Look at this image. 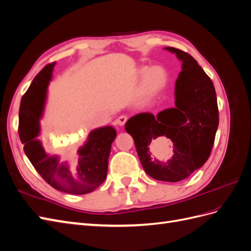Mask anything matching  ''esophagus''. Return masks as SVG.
Here are the masks:
<instances>
[{"instance_id": "1", "label": "esophagus", "mask_w": 251, "mask_h": 251, "mask_svg": "<svg viewBox=\"0 0 251 251\" xmlns=\"http://www.w3.org/2000/svg\"><path fill=\"white\" fill-rule=\"evenodd\" d=\"M126 120H127V117H126V115H120V116L115 120V125L123 126L126 124Z\"/></svg>"}]
</instances>
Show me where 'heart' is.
<instances>
[{
    "mask_svg": "<svg viewBox=\"0 0 251 251\" xmlns=\"http://www.w3.org/2000/svg\"><path fill=\"white\" fill-rule=\"evenodd\" d=\"M138 74L143 77L141 86V95L144 97H153L162 91L169 80V75L163 67L155 66L141 67Z\"/></svg>",
    "mask_w": 251,
    "mask_h": 251,
    "instance_id": "1",
    "label": "heart"
}]
</instances>
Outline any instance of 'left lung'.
I'll list each match as a JSON object with an SVG mask.
<instances>
[{
	"label": "left lung",
	"instance_id": "8db88e82",
	"mask_svg": "<svg viewBox=\"0 0 251 251\" xmlns=\"http://www.w3.org/2000/svg\"><path fill=\"white\" fill-rule=\"evenodd\" d=\"M182 62L175 86L176 107L155 117L139 113L126 124L146 173L156 180L178 182L207 161L219 126L214 83L188 53L165 47Z\"/></svg>",
	"mask_w": 251,
	"mask_h": 251
}]
</instances>
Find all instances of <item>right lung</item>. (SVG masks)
Wrapping results in <instances>:
<instances>
[{"instance_id": "obj_1", "label": "right lung", "mask_w": 251, "mask_h": 251, "mask_svg": "<svg viewBox=\"0 0 251 251\" xmlns=\"http://www.w3.org/2000/svg\"><path fill=\"white\" fill-rule=\"evenodd\" d=\"M54 66L55 63H52L45 67L23 95L19 111V136L26 156L48 184L67 194H89L107 178L108 161L116 131L107 126L90 132L85 144L76 151V159L60 161L58 155L45 151L36 137L41 132L40 119Z\"/></svg>"}]
</instances>
